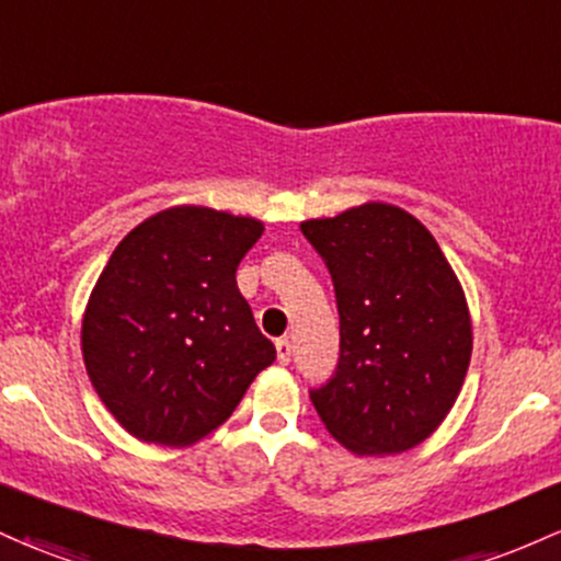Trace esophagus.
Returning a JSON list of instances; mask_svg holds the SVG:
<instances>
[{"mask_svg":"<svg viewBox=\"0 0 561 561\" xmlns=\"http://www.w3.org/2000/svg\"><path fill=\"white\" fill-rule=\"evenodd\" d=\"M293 356V343L287 341V337H282V341H276V359H279V365H287Z\"/></svg>","mask_w":561,"mask_h":561,"instance_id":"obj_1","label":"esophagus"}]
</instances>
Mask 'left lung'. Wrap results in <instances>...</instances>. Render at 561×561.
I'll return each instance as SVG.
<instances>
[{
	"label": "left lung",
	"instance_id": "8db88e82",
	"mask_svg": "<svg viewBox=\"0 0 561 561\" xmlns=\"http://www.w3.org/2000/svg\"><path fill=\"white\" fill-rule=\"evenodd\" d=\"M341 313L335 375L311 389L324 428L356 455H397L453 410L471 362L463 287L436 239L383 202L300 224Z\"/></svg>",
	"mask_w": 561,
	"mask_h": 561
}]
</instances>
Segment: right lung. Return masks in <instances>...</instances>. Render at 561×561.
Here are the masks:
<instances>
[{
	"label": "right lung",
	"instance_id": "obj_1",
	"mask_svg": "<svg viewBox=\"0 0 561 561\" xmlns=\"http://www.w3.org/2000/svg\"><path fill=\"white\" fill-rule=\"evenodd\" d=\"M263 224L213 207L162 210L116 244L82 319L98 397L135 439L186 447L276 359L237 287Z\"/></svg>",
	"mask_w": 561,
	"mask_h": 561
}]
</instances>
